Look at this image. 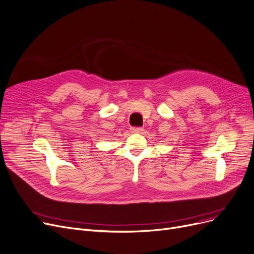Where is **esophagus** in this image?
<instances>
[{"label": "esophagus", "instance_id": "obj_1", "mask_svg": "<svg viewBox=\"0 0 254 254\" xmlns=\"http://www.w3.org/2000/svg\"><path fill=\"white\" fill-rule=\"evenodd\" d=\"M143 129L141 127H132L131 128V132H133V133H140L142 132Z\"/></svg>", "mask_w": 254, "mask_h": 254}]
</instances>
